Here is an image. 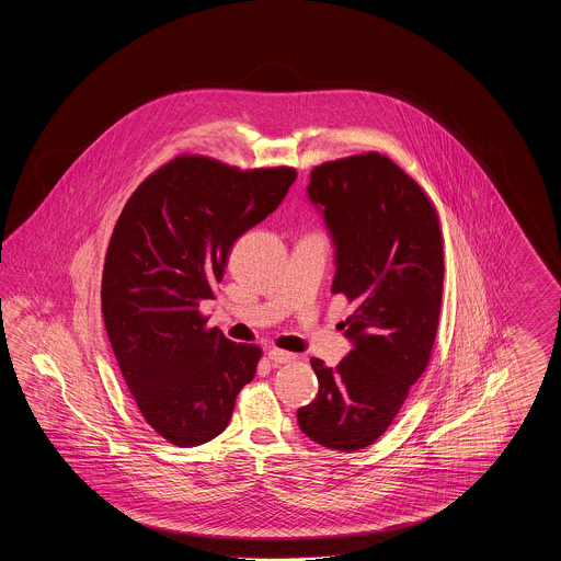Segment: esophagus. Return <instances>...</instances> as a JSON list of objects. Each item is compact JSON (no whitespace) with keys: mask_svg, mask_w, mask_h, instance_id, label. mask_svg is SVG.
Masks as SVG:
<instances>
[{"mask_svg":"<svg viewBox=\"0 0 561 561\" xmlns=\"http://www.w3.org/2000/svg\"><path fill=\"white\" fill-rule=\"evenodd\" d=\"M268 359L273 362V364H290L296 359V355L290 353V351H284V348H271L268 351Z\"/></svg>","mask_w":561,"mask_h":561,"instance_id":"34e87169","label":"esophagus"}]
</instances>
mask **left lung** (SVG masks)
Here are the masks:
<instances>
[{"label":"left lung","instance_id":"left-lung-1","mask_svg":"<svg viewBox=\"0 0 561 561\" xmlns=\"http://www.w3.org/2000/svg\"><path fill=\"white\" fill-rule=\"evenodd\" d=\"M309 199L336 248L332 294L353 351L336 368L311 359L320 391L298 427L330 450L374 444L427 370L444 288V238L435 206L400 165L376 151L311 170Z\"/></svg>","mask_w":561,"mask_h":561}]
</instances>
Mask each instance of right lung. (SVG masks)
<instances>
[{"instance_id": "obj_1", "label": "right lung", "mask_w": 561, "mask_h": 561, "mask_svg": "<svg viewBox=\"0 0 561 561\" xmlns=\"http://www.w3.org/2000/svg\"><path fill=\"white\" fill-rule=\"evenodd\" d=\"M296 170H240L179 156L126 202L108 241L101 305L108 341L142 419L174 446L220 435L263 355L208 328L233 241L265 220Z\"/></svg>"}]
</instances>
